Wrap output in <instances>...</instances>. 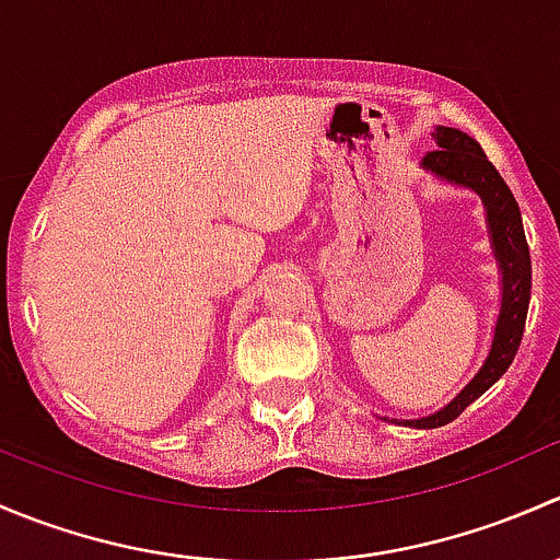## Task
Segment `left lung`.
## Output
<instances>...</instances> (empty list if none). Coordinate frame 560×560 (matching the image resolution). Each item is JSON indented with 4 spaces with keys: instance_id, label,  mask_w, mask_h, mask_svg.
I'll use <instances>...</instances> for the list:
<instances>
[{
    "instance_id": "1",
    "label": "left lung",
    "mask_w": 560,
    "mask_h": 560,
    "mask_svg": "<svg viewBox=\"0 0 560 560\" xmlns=\"http://www.w3.org/2000/svg\"><path fill=\"white\" fill-rule=\"evenodd\" d=\"M431 135L439 149L428 151L422 156V171L431 173L439 180H447L453 186L471 189L482 200L490 248H493V257L499 262L501 308L499 316H495L493 341H490L488 358L479 365L474 380L447 406H442L433 415L420 417V420H393L398 425L425 428V431L428 428H442L447 422H453L468 404H474L485 389L493 387L506 374V369L515 360L517 347H521L530 301V254L528 244H525L523 217L515 195H512L499 171L490 165L477 140L468 138L466 132H460L455 127H436Z\"/></svg>"
}]
</instances>
